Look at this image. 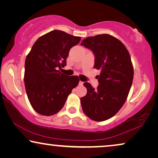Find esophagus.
I'll list each match as a JSON object with an SVG mask.
<instances>
[{
    "mask_svg": "<svg viewBox=\"0 0 158 158\" xmlns=\"http://www.w3.org/2000/svg\"><path fill=\"white\" fill-rule=\"evenodd\" d=\"M83 85V82L80 81L79 82V85Z\"/></svg>",
    "mask_w": 158,
    "mask_h": 158,
    "instance_id": "obj_1",
    "label": "esophagus"
}]
</instances>
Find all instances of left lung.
<instances>
[{
    "instance_id": "8db88e82",
    "label": "left lung",
    "mask_w": 158,
    "mask_h": 158,
    "mask_svg": "<svg viewBox=\"0 0 158 158\" xmlns=\"http://www.w3.org/2000/svg\"><path fill=\"white\" fill-rule=\"evenodd\" d=\"M81 44L93 52L94 68L101 70L97 89L83 83L87 94L81 98L83 111L92 120H107L123 106L130 90L134 76L130 55L121 41L106 34L89 36Z\"/></svg>"
}]
</instances>
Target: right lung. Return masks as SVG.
<instances>
[{
  "label": "right lung",
  "instance_id": "add662e5",
  "mask_svg": "<svg viewBox=\"0 0 158 158\" xmlns=\"http://www.w3.org/2000/svg\"><path fill=\"white\" fill-rule=\"evenodd\" d=\"M81 40L54 30L40 36L26 57V91L32 108L41 115L52 116L60 111L78 84V77L62 74L58 68L66 65L69 51Z\"/></svg>",
  "mask_w": 158,
  "mask_h": 158
}]
</instances>
